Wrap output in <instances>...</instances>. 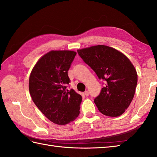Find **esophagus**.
Returning <instances> with one entry per match:
<instances>
[{"label":"esophagus","mask_w":157,"mask_h":157,"mask_svg":"<svg viewBox=\"0 0 157 157\" xmlns=\"http://www.w3.org/2000/svg\"><path fill=\"white\" fill-rule=\"evenodd\" d=\"M84 94H85L86 96H89V92H88V91H85Z\"/></svg>","instance_id":"obj_1"}]
</instances>
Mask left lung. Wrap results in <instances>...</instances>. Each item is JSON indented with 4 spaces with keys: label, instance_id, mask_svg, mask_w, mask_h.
Here are the masks:
<instances>
[{
    "label": "left lung",
    "instance_id": "obj_1",
    "mask_svg": "<svg viewBox=\"0 0 157 157\" xmlns=\"http://www.w3.org/2000/svg\"><path fill=\"white\" fill-rule=\"evenodd\" d=\"M105 86L94 101L103 115L118 117L128 109L135 94L138 75L131 61L123 53L105 45L78 51Z\"/></svg>",
    "mask_w": 157,
    "mask_h": 157
}]
</instances>
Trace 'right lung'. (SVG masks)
<instances>
[{
  "label": "right lung",
  "mask_w": 157,
  "mask_h": 157,
  "mask_svg": "<svg viewBox=\"0 0 157 157\" xmlns=\"http://www.w3.org/2000/svg\"><path fill=\"white\" fill-rule=\"evenodd\" d=\"M76 55L71 51H52L41 57L31 72L32 101L50 121L58 125L73 121L79 114L82 97L68 90V71Z\"/></svg>",
  "instance_id": "right-lung-1"
}]
</instances>
